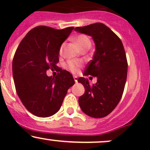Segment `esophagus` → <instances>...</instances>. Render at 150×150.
<instances>
[{"label":"esophagus","instance_id":"obj_1","mask_svg":"<svg viewBox=\"0 0 150 150\" xmlns=\"http://www.w3.org/2000/svg\"><path fill=\"white\" fill-rule=\"evenodd\" d=\"M73 78H74V80H75V83H77V76H73Z\"/></svg>","mask_w":150,"mask_h":150}]
</instances>
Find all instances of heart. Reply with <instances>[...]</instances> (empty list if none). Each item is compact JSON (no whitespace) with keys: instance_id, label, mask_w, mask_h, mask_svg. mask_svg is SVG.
I'll return each instance as SVG.
<instances>
[{"instance_id":"obj_1","label":"heart","mask_w":150,"mask_h":150,"mask_svg":"<svg viewBox=\"0 0 150 150\" xmlns=\"http://www.w3.org/2000/svg\"><path fill=\"white\" fill-rule=\"evenodd\" d=\"M74 41L76 43V44L80 49L85 47V46H91V42L89 40V39L87 36L83 35V34H80V35L77 36L76 37L74 38ZM63 45H62L61 46V49H60V53H61L62 51H63ZM80 66L81 63L77 61H68L66 63V64H65V68L69 69L70 71L73 72V73L77 72Z\"/></svg>"}]
</instances>
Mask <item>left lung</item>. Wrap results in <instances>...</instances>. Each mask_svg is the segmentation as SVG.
<instances>
[{
	"label": "left lung",
	"instance_id": "obj_1",
	"mask_svg": "<svg viewBox=\"0 0 150 150\" xmlns=\"http://www.w3.org/2000/svg\"><path fill=\"white\" fill-rule=\"evenodd\" d=\"M74 30L92 37L95 51L85 70V75L97 78L89 85L85 77L77 80L85 87L79 97L81 109L92 118H103L116 107L123 95L128 73V63L123 43L113 31L98 22Z\"/></svg>",
	"mask_w": 150,
	"mask_h": 150
}]
</instances>
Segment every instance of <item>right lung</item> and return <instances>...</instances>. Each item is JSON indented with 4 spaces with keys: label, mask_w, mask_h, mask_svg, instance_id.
Masks as SVG:
<instances>
[{
    "label": "right lung",
    "mask_w": 150,
    "mask_h": 150,
    "mask_svg": "<svg viewBox=\"0 0 150 150\" xmlns=\"http://www.w3.org/2000/svg\"><path fill=\"white\" fill-rule=\"evenodd\" d=\"M74 27L56 30L39 26L19 44L13 60V75L19 98L34 116L46 118L59 111L68 89L75 84L73 75L60 70L56 77L46 70L57 68L60 49Z\"/></svg>",
    "instance_id": "right-lung-1"
}]
</instances>
